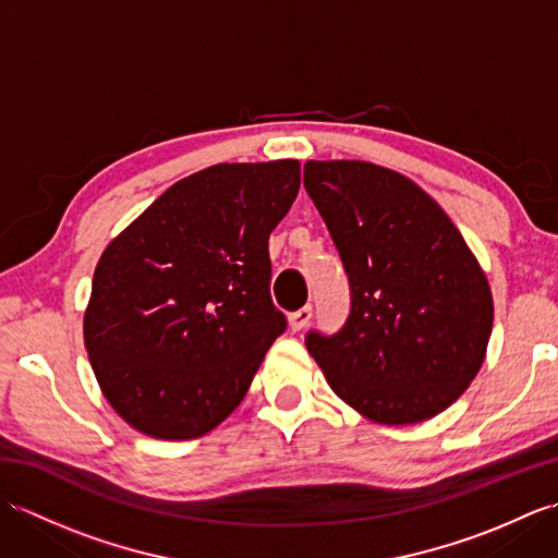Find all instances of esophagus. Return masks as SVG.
Segmentation results:
<instances>
[{"instance_id": "esophagus-1", "label": "esophagus", "mask_w": 558, "mask_h": 558, "mask_svg": "<svg viewBox=\"0 0 558 558\" xmlns=\"http://www.w3.org/2000/svg\"><path fill=\"white\" fill-rule=\"evenodd\" d=\"M310 322H312V306H310V304L302 306L300 312H294V314H290V316H288V324H290V330H292V333H298V330H302V328L310 326Z\"/></svg>"}]
</instances>
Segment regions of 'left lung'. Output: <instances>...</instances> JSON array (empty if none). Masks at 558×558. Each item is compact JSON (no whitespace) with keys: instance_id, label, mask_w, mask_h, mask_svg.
<instances>
[{"instance_id":"obj_1","label":"left lung","mask_w":558,"mask_h":558,"mask_svg":"<svg viewBox=\"0 0 558 558\" xmlns=\"http://www.w3.org/2000/svg\"><path fill=\"white\" fill-rule=\"evenodd\" d=\"M304 186L350 278L336 336H306L333 393L376 424L436 417L487 354L494 300L468 242L405 174L364 160H310Z\"/></svg>"}]
</instances>
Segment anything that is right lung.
<instances>
[{
    "label": "right lung",
    "mask_w": 558,
    "mask_h": 558,
    "mask_svg": "<svg viewBox=\"0 0 558 558\" xmlns=\"http://www.w3.org/2000/svg\"><path fill=\"white\" fill-rule=\"evenodd\" d=\"M300 160L220 162L184 177L105 246L83 314L102 396L136 432L186 441L228 417L286 330L268 236Z\"/></svg>",
    "instance_id": "add662e5"
}]
</instances>
